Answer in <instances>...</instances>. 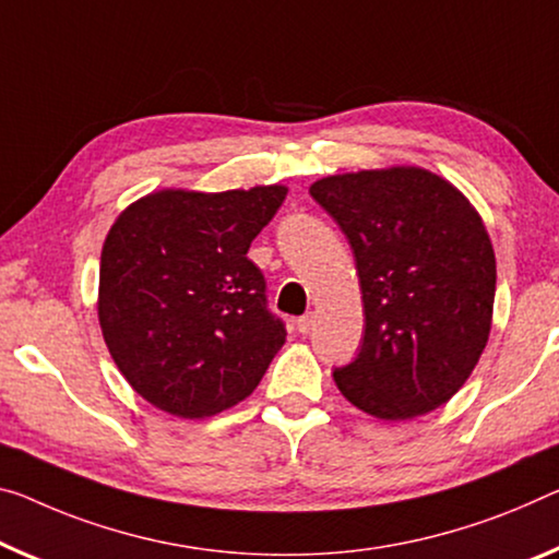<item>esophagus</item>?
Wrapping results in <instances>:
<instances>
[{
    "label": "esophagus",
    "mask_w": 559,
    "mask_h": 559,
    "mask_svg": "<svg viewBox=\"0 0 559 559\" xmlns=\"http://www.w3.org/2000/svg\"><path fill=\"white\" fill-rule=\"evenodd\" d=\"M297 330L302 332V334H309L314 330V314H305V317H299L297 320Z\"/></svg>",
    "instance_id": "esophagus-1"
}]
</instances>
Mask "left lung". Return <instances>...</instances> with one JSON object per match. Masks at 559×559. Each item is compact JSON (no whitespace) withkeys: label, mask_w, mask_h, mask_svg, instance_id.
<instances>
[{"label":"left lung","mask_w":559,"mask_h":559,"mask_svg":"<svg viewBox=\"0 0 559 559\" xmlns=\"http://www.w3.org/2000/svg\"><path fill=\"white\" fill-rule=\"evenodd\" d=\"M357 262L365 340L332 372L357 409L400 423L444 405L487 345L497 285L485 222L423 167L362 169L309 187Z\"/></svg>","instance_id":"left-lung-1"}]
</instances>
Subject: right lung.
Wrapping results in <instances>:
<instances>
[{
  "label": "right lung",
  "instance_id": "right-lung-1",
  "mask_svg": "<svg viewBox=\"0 0 559 559\" xmlns=\"http://www.w3.org/2000/svg\"><path fill=\"white\" fill-rule=\"evenodd\" d=\"M285 197V185L159 190L115 219L99 262V328L150 405L202 419L260 384L287 332L247 250Z\"/></svg>",
  "mask_w": 559,
  "mask_h": 559
}]
</instances>
